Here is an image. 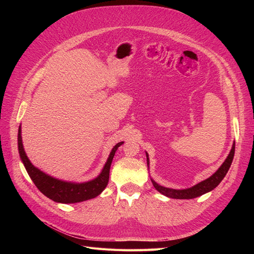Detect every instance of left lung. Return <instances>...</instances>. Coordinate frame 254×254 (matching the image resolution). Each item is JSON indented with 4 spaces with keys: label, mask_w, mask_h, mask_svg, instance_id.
<instances>
[{
    "label": "left lung",
    "mask_w": 254,
    "mask_h": 254,
    "mask_svg": "<svg viewBox=\"0 0 254 254\" xmlns=\"http://www.w3.org/2000/svg\"><path fill=\"white\" fill-rule=\"evenodd\" d=\"M234 152H235V143H233L231 151H230L229 156L226 159L225 162L222 163V165L218 168V171L215 174H213L210 178L201 181L200 183H198V184H196V186L191 187L190 189L173 190V189L161 187L157 182L151 180L153 187H155L156 190L158 191H160L161 194H163L170 198H175V199H191V198H196L198 196H201V195L207 193V191L214 190L221 182V180L225 178V176L227 175L230 166H231V163H232L233 158H234ZM146 157H147V164H148L147 153H146Z\"/></svg>",
    "instance_id": "obj_1"
}]
</instances>
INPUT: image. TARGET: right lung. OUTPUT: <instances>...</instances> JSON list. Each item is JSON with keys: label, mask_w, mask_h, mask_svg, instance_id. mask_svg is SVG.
I'll return each mask as SVG.
<instances>
[{"label": "right lung", "mask_w": 254, "mask_h": 254, "mask_svg": "<svg viewBox=\"0 0 254 254\" xmlns=\"http://www.w3.org/2000/svg\"><path fill=\"white\" fill-rule=\"evenodd\" d=\"M123 144V142L118 143L114 146L110 152V156L103 168L102 173L97 178L84 183H72L64 182L58 179L53 178L51 176L42 173L40 170L36 168L28 160L26 153L23 148L22 137H21V127H19L18 133V147L19 153L23 164H24L26 171L33 180L35 186L38 188L43 195L52 200L61 203H75L88 200L98 196L105 190L109 181V173L114 153L117 149Z\"/></svg>", "instance_id": "right-lung-1"}]
</instances>
